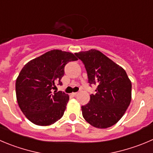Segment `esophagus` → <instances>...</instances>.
<instances>
[{
  "label": "esophagus",
  "mask_w": 153,
  "mask_h": 153,
  "mask_svg": "<svg viewBox=\"0 0 153 153\" xmlns=\"http://www.w3.org/2000/svg\"><path fill=\"white\" fill-rule=\"evenodd\" d=\"M71 94H72L73 96H76L78 94V92H72L71 93Z\"/></svg>",
  "instance_id": "esophagus-1"
}]
</instances>
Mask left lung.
Returning a JSON list of instances; mask_svg holds the SVG:
<instances>
[{
	"mask_svg": "<svg viewBox=\"0 0 153 153\" xmlns=\"http://www.w3.org/2000/svg\"><path fill=\"white\" fill-rule=\"evenodd\" d=\"M85 65L90 85L97 86L89 102L82 106V116L91 126L107 128L123 116L131 100V82L126 71L101 52L75 53Z\"/></svg>",
	"mask_w": 153,
	"mask_h": 153,
	"instance_id": "1",
	"label": "left lung"
}]
</instances>
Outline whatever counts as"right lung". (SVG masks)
I'll return each instance as SVG.
<instances>
[{
  "mask_svg": "<svg viewBox=\"0 0 153 153\" xmlns=\"http://www.w3.org/2000/svg\"><path fill=\"white\" fill-rule=\"evenodd\" d=\"M76 60L71 52L53 49L23 67L16 81V93L19 107L29 121L47 126L63 116L69 95L52 89L62 84L65 65Z\"/></svg>",
  "mask_w": 153,
  "mask_h": 153,
  "instance_id": "add662e5",
  "label": "right lung"
}]
</instances>
